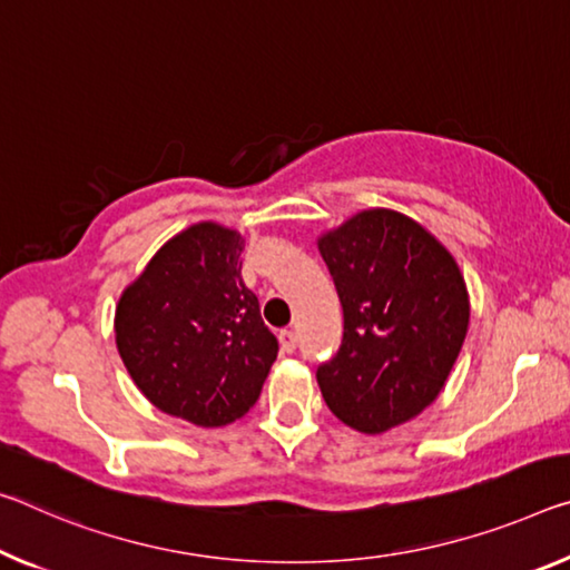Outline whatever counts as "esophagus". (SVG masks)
Segmentation results:
<instances>
[{"label":"esophagus","mask_w":570,"mask_h":570,"mask_svg":"<svg viewBox=\"0 0 570 570\" xmlns=\"http://www.w3.org/2000/svg\"><path fill=\"white\" fill-rule=\"evenodd\" d=\"M278 342H282V350L286 352V355H292V352L296 350V334L292 330L278 332Z\"/></svg>","instance_id":"esophagus-1"}]
</instances>
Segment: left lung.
<instances>
[{
    "label": "left lung",
    "instance_id": "8db88e82",
    "mask_svg": "<svg viewBox=\"0 0 570 570\" xmlns=\"http://www.w3.org/2000/svg\"><path fill=\"white\" fill-rule=\"evenodd\" d=\"M317 246L345 317L317 383L342 423L383 433L444 387L469 327L464 276L423 225L385 207L352 215Z\"/></svg>",
    "mask_w": 570,
    "mask_h": 570
}]
</instances>
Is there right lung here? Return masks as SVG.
<instances>
[{
  "label": "right lung",
  "mask_w": 570,
  "mask_h": 570,
  "mask_svg": "<svg viewBox=\"0 0 570 570\" xmlns=\"http://www.w3.org/2000/svg\"><path fill=\"white\" fill-rule=\"evenodd\" d=\"M246 240L197 223L161 246L116 306V347L159 411L225 426L258 401L278 342L240 278Z\"/></svg>",
  "instance_id": "obj_1"
}]
</instances>
